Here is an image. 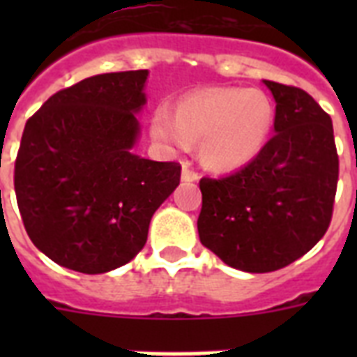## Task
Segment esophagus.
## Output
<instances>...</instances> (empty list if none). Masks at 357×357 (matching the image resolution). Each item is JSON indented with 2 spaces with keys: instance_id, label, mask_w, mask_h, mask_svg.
I'll return each mask as SVG.
<instances>
[{
  "instance_id": "34e87169",
  "label": "esophagus",
  "mask_w": 357,
  "mask_h": 357,
  "mask_svg": "<svg viewBox=\"0 0 357 357\" xmlns=\"http://www.w3.org/2000/svg\"><path fill=\"white\" fill-rule=\"evenodd\" d=\"M198 178H200L198 172H195V170L189 167V162H185L183 168H181V179H183V181H198Z\"/></svg>"
}]
</instances>
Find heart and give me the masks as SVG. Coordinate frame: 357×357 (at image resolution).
<instances>
[{
    "mask_svg": "<svg viewBox=\"0 0 357 357\" xmlns=\"http://www.w3.org/2000/svg\"><path fill=\"white\" fill-rule=\"evenodd\" d=\"M274 105L254 89H206L190 92L170 113L159 107L151 114L150 133L167 150L198 144L204 167L231 172L246 167L271 139Z\"/></svg>",
    "mask_w": 357,
    "mask_h": 357,
    "instance_id": "b5f03b06",
    "label": "heart"
}]
</instances>
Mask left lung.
I'll use <instances>...</instances> for the list:
<instances>
[{"instance_id":"left-lung-1","label":"left lung","mask_w":357,"mask_h":357,"mask_svg":"<svg viewBox=\"0 0 357 357\" xmlns=\"http://www.w3.org/2000/svg\"><path fill=\"white\" fill-rule=\"evenodd\" d=\"M276 102L274 137L226 178H202V244L226 265L272 272L307 254L326 234L339 157L330 114L302 89L263 81Z\"/></svg>"}]
</instances>
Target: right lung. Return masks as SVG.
<instances>
[{"label": "right lung", "mask_w": 357, "mask_h": 357, "mask_svg": "<svg viewBox=\"0 0 357 357\" xmlns=\"http://www.w3.org/2000/svg\"><path fill=\"white\" fill-rule=\"evenodd\" d=\"M148 70L86 77L25 123L14 190L25 231L57 265L103 274L144 248L153 213L179 185V162L135 155Z\"/></svg>", "instance_id": "add662e5"}]
</instances>
